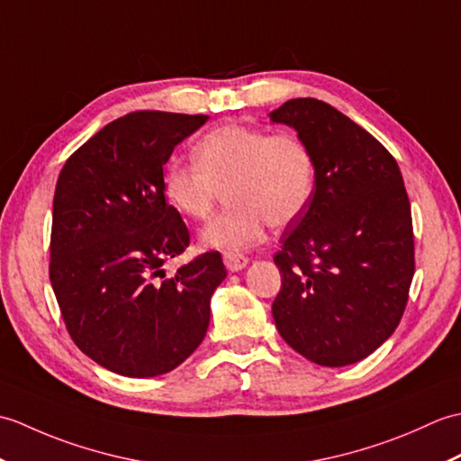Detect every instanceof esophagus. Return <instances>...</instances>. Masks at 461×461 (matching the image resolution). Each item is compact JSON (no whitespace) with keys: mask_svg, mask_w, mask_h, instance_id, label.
I'll use <instances>...</instances> for the list:
<instances>
[{"mask_svg":"<svg viewBox=\"0 0 461 461\" xmlns=\"http://www.w3.org/2000/svg\"><path fill=\"white\" fill-rule=\"evenodd\" d=\"M223 263L225 267H228L230 271H241L243 267L248 266L249 259L243 256V253H238V251H225L223 253Z\"/></svg>","mask_w":461,"mask_h":461,"instance_id":"obj_1","label":"esophagus"}]
</instances>
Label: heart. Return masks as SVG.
Wrapping results in <instances>:
<instances>
[{
    "label": "heart",
    "instance_id": "obj_1",
    "mask_svg": "<svg viewBox=\"0 0 461 461\" xmlns=\"http://www.w3.org/2000/svg\"><path fill=\"white\" fill-rule=\"evenodd\" d=\"M194 164L170 158L162 166L166 202L188 220L212 213L225 188V208L200 233L205 249L240 251L271 228H285L307 210L315 194V156L293 132L223 122L192 149Z\"/></svg>",
    "mask_w": 461,
    "mask_h": 461
}]
</instances>
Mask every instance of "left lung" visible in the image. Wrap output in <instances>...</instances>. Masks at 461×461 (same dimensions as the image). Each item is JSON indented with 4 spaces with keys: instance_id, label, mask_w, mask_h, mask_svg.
Wrapping results in <instances>:
<instances>
[{
    "instance_id": "1",
    "label": "left lung",
    "mask_w": 461,
    "mask_h": 461,
    "mask_svg": "<svg viewBox=\"0 0 461 461\" xmlns=\"http://www.w3.org/2000/svg\"><path fill=\"white\" fill-rule=\"evenodd\" d=\"M315 156V194L281 238L273 319L321 366L366 358L396 330L414 277L412 213L396 160L375 136L317 99L269 113Z\"/></svg>"
}]
</instances>
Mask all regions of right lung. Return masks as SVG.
<instances>
[{"label": "right lung", "instance_id": "obj_1", "mask_svg": "<svg viewBox=\"0 0 461 461\" xmlns=\"http://www.w3.org/2000/svg\"><path fill=\"white\" fill-rule=\"evenodd\" d=\"M205 114L136 111L75 150L53 198L49 279L73 342L96 365L132 378L174 370L200 347L210 299L225 279L218 251L174 276L164 263L190 246L160 174Z\"/></svg>", "mask_w": 461, "mask_h": 461}]
</instances>
